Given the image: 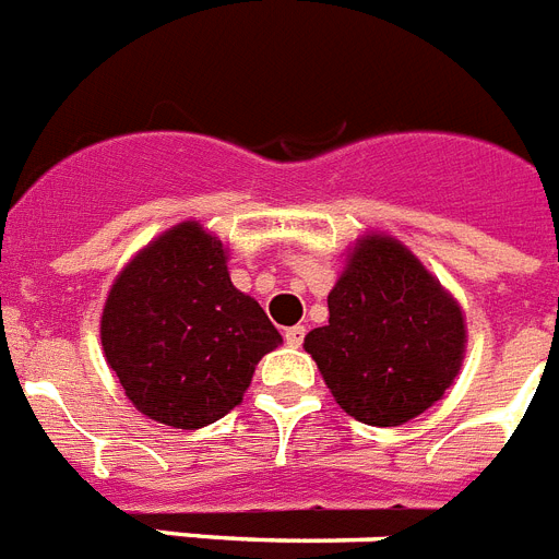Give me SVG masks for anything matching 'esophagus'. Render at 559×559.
Here are the masks:
<instances>
[{"label":"esophagus","mask_w":559,"mask_h":559,"mask_svg":"<svg viewBox=\"0 0 559 559\" xmlns=\"http://www.w3.org/2000/svg\"><path fill=\"white\" fill-rule=\"evenodd\" d=\"M302 341H306V329H302V325H292V329H285V343H288V346H294V349H297V346H302Z\"/></svg>","instance_id":"esophagus-1"}]
</instances>
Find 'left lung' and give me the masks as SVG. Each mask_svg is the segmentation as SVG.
<instances>
[{
  "instance_id": "8db88e82",
  "label": "left lung",
  "mask_w": 559,
  "mask_h": 559,
  "mask_svg": "<svg viewBox=\"0 0 559 559\" xmlns=\"http://www.w3.org/2000/svg\"><path fill=\"white\" fill-rule=\"evenodd\" d=\"M464 314L406 245L366 234L306 334L334 401L357 421L399 427L441 401L464 360Z\"/></svg>"
}]
</instances>
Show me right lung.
<instances>
[{"instance_id": "obj_1", "label": "right lung", "mask_w": 559, "mask_h": 559, "mask_svg": "<svg viewBox=\"0 0 559 559\" xmlns=\"http://www.w3.org/2000/svg\"><path fill=\"white\" fill-rule=\"evenodd\" d=\"M106 364L153 421L199 430L242 404L253 369L283 337L227 274V251L181 222L129 259L100 317Z\"/></svg>"}]
</instances>
